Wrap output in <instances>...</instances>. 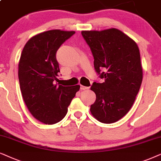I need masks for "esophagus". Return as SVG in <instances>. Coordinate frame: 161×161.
<instances>
[{
    "label": "esophagus",
    "mask_w": 161,
    "mask_h": 161,
    "mask_svg": "<svg viewBox=\"0 0 161 161\" xmlns=\"http://www.w3.org/2000/svg\"><path fill=\"white\" fill-rule=\"evenodd\" d=\"M90 88L89 87H85V86H83V85H81L80 87V89L82 90V91H85V90H88Z\"/></svg>",
    "instance_id": "1"
}]
</instances>
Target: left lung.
I'll use <instances>...</instances> for the list:
<instances>
[{
  "label": "left lung",
  "mask_w": 161,
  "mask_h": 161,
  "mask_svg": "<svg viewBox=\"0 0 161 161\" xmlns=\"http://www.w3.org/2000/svg\"><path fill=\"white\" fill-rule=\"evenodd\" d=\"M94 58V68L104 79L93 82L96 93L91 114L98 121L111 124L123 118L131 109L143 79L140 51L136 42L120 30L82 31ZM101 69L104 70L100 74Z\"/></svg>",
  "instance_id": "1"
}]
</instances>
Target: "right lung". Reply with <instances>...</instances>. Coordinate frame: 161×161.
<instances>
[{"mask_svg": "<svg viewBox=\"0 0 161 161\" xmlns=\"http://www.w3.org/2000/svg\"><path fill=\"white\" fill-rule=\"evenodd\" d=\"M74 31L53 29L36 34L23 47L18 64L20 91L31 114L45 124L60 121L80 85L54 84L59 72L56 53Z\"/></svg>", "mask_w": 161, "mask_h": 161, "instance_id": "1", "label": "right lung"}]
</instances>
